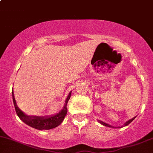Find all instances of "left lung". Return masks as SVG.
Returning <instances> with one entry per match:
<instances>
[{
  "mask_svg": "<svg viewBox=\"0 0 153 153\" xmlns=\"http://www.w3.org/2000/svg\"><path fill=\"white\" fill-rule=\"evenodd\" d=\"M134 119H135V117H133V118H132V119H131V120H128V121H127V122H126V123L124 124V126H127V125H128V124L130 123L131 122H132V121H133V120H134ZM99 121H100V123H101V124H102V125H104V126H105L110 127V128H113V127H112V126L109 125V124H107V123H104V122H102V121H100V120H99Z\"/></svg>",
  "mask_w": 153,
  "mask_h": 153,
  "instance_id": "8db88e82",
  "label": "left lung"
}]
</instances>
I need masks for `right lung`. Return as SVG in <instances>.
Returning <instances> with one entry per match:
<instances>
[{"mask_svg": "<svg viewBox=\"0 0 153 153\" xmlns=\"http://www.w3.org/2000/svg\"><path fill=\"white\" fill-rule=\"evenodd\" d=\"M71 96V92L70 94L68 95V98L65 100V104L64 108L62 109L61 112H59L56 115H53L51 117H38V116H27L23 112L22 110H20L19 107H17L16 101H15L14 92L12 90V97H13V102H14V105L15 107V110H16V114L19 116V117L26 123L27 125L33 127V128L38 129V130H48V129H51L53 128H56L63 121L64 118H65V115H67L68 112V109H67V105H68V102L69 101Z\"/></svg>", "mask_w": 153, "mask_h": 153, "instance_id": "right-lung-1", "label": "right lung"}]
</instances>
